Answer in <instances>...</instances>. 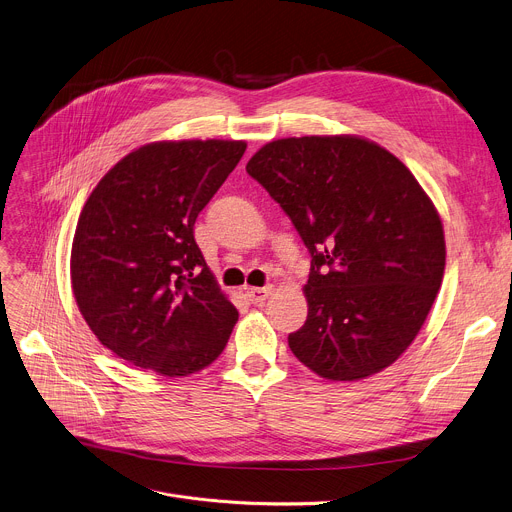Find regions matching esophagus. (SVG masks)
Listing matches in <instances>:
<instances>
[{"mask_svg": "<svg viewBox=\"0 0 512 512\" xmlns=\"http://www.w3.org/2000/svg\"><path fill=\"white\" fill-rule=\"evenodd\" d=\"M271 294V286H263V288H247V296L251 302H263L267 296Z\"/></svg>", "mask_w": 512, "mask_h": 512, "instance_id": "esophagus-1", "label": "esophagus"}]
</instances>
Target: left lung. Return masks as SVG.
I'll return each mask as SVG.
<instances>
[{"label":"left lung","instance_id":"obj_1","mask_svg":"<svg viewBox=\"0 0 512 512\" xmlns=\"http://www.w3.org/2000/svg\"><path fill=\"white\" fill-rule=\"evenodd\" d=\"M247 173L311 253L309 315L292 354L329 381L391 366L422 329L445 274V232L399 158L356 135L265 144Z\"/></svg>","mask_w":512,"mask_h":512}]
</instances>
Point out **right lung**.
<instances>
[{"instance_id":"add662e5","label":"right lung","mask_w":512,"mask_h":512,"mask_svg":"<svg viewBox=\"0 0 512 512\" xmlns=\"http://www.w3.org/2000/svg\"><path fill=\"white\" fill-rule=\"evenodd\" d=\"M245 142H154L121 158L90 193L72 245V288L98 342L133 366L187 377L228 344L238 311L193 226Z\"/></svg>"}]
</instances>
